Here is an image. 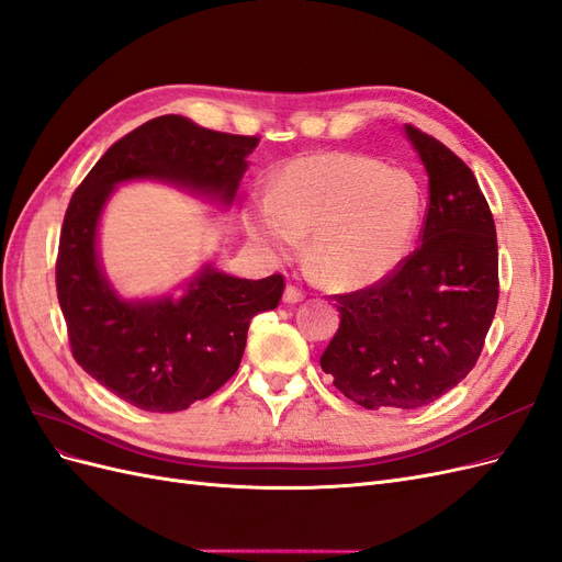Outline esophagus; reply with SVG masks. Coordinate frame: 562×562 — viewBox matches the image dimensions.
Here are the masks:
<instances>
[{"label":"esophagus","mask_w":562,"mask_h":562,"mask_svg":"<svg viewBox=\"0 0 562 562\" xmlns=\"http://www.w3.org/2000/svg\"><path fill=\"white\" fill-rule=\"evenodd\" d=\"M304 300V291L302 288H297V285H285V293H283V302H288V304H297V302H302Z\"/></svg>","instance_id":"obj_1"}]
</instances>
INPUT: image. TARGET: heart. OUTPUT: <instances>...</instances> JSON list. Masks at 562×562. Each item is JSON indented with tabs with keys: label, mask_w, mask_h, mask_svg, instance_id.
<instances>
[{
	"label": "heart",
	"mask_w": 562,
	"mask_h": 562,
	"mask_svg": "<svg viewBox=\"0 0 562 562\" xmlns=\"http://www.w3.org/2000/svg\"><path fill=\"white\" fill-rule=\"evenodd\" d=\"M422 213L417 180L382 161L326 151L293 161L250 229L279 252L312 234L310 260L335 288H361L394 271L411 250Z\"/></svg>",
	"instance_id": "b5f03b06"
}]
</instances>
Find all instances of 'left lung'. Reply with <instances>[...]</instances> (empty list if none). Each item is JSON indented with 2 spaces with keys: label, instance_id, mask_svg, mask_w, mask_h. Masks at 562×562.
Returning <instances> with one entry per match:
<instances>
[{
  "label": "left lung",
  "instance_id": "8db88e82",
  "mask_svg": "<svg viewBox=\"0 0 562 562\" xmlns=\"http://www.w3.org/2000/svg\"><path fill=\"white\" fill-rule=\"evenodd\" d=\"M429 176L422 246L372 285L339 293V328L321 353L337 391L366 411L424 407L462 382L499 300L492 211L471 168L405 124Z\"/></svg>",
  "mask_w": 562,
  "mask_h": 562
}]
</instances>
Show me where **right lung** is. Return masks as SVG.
Wrapping results in <instances>:
<instances>
[{
    "label": "right lung",
    "instance_id": "right-lung-1",
    "mask_svg": "<svg viewBox=\"0 0 562 562\" xmlns=\"http://www.w3.org/2000/svg\"><path fill=\"white\" fill-rule=\"evenodd\" d=\"M258 143V135L201 128L178 114L149 119L100 157L65 211L56 291L72 356L140 411L178 413L215 394L239 370L250 318L279 307L285 281L209 267L180 302H124L98 267V215L112 187L133 178L178 182L229 203Z\"/></svg>",
    "mask_w": 562,
    "mask_h": 562
}]
</instances>
